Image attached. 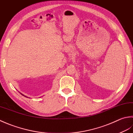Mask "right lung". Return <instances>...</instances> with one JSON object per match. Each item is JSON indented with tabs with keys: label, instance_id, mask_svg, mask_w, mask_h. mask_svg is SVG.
<instances>
[{
	"label": "right lung",
	"instance_id": "obj_1",
	"mask_svg": "<svg viewBox=\"0 0 133 133\" xmlns=\"http://www.w3.org/2000/svg\"><path fill=\"white\" fill-rule=\"evenodd\" d=\"M23 96H24V95H23Z\"/></svg>",
	"mask_w": 133,
	"mask_h": 133
}]
</instances>
